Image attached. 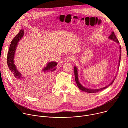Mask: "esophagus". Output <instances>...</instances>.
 Segmentation results:
<instances>
[{"mask_svg":"<svg viewBox=\"0 0 128 128\" xmlns=\"http://www.w3.org/2000/svg\"><path fill=\"white\" fill-rule=\"evenodd\" d=\"M73 60H74V58H73L72 56H69L66 57L65 58V62H70V61H72Z\"/></svg>","mask_w":128,"mask_h":128,"instance_id":"34e87169","label":"esophagus"}]
</instances>
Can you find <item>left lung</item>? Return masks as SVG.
<instances>
[{
	"instance_id": "obj_1",
	"label": "left lung",
	"mask_w": 128,
	"mask_h": 128,
	"mask_svg": "<svg viewBox=\"0 0 128 128\" xmlns=\"http://www.w3.org/2000/svg\"><path fill=\"white\" fill-rule=\"evenodd\" d=\"M109 40H114L117 43L119 44V42L118 40L116 38V36L114 33V32H112V34H110V35L109 36V37L108 38ZM119 48H120V53L121 54V46H119ZM120 58H121V54H120V58H119V63H118V69L119 68V66H120ZM74 76H75V79H76V83L77 84V86H78V88L84 91V92H87V93H97V92H99V91L100 90H102L104 89H105L106 88H107V87H108L109 86L111 85L112 84V83L114 82V80H115V78H114L113 80L109 84L108 86H105V87H103V88H98V89H91V88H85L84 86H83L80 82L79 80H78V68L76 66H74Z\"/></svg>"
}]
</instances>
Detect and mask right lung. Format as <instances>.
Masks as SVG:
<instances>
[{
    "label": "right lung",
    "mask_w": 128,
    "mask_h": 128,
    "mask_svg": "<svg viewBox=\"0 0 128 128\" xmlns=\"http://www.w3.org/2000/svg\"><path fill=\"white\" fill-rule=\"evenodd\" d=\"M24 35V30L21 29L20 30L19 32L14 38L11 42L10 48L8 50V53L7 56V63L8 67L10 71V73L12 74L13 80L14 82L20 87L23 88L26 90V92H27L30 90V88L32 86L35 85L34 83L32 82H29L26 80L22 74H21L20 72L16 69V66L14 64V57L16 52V46L18 42L23 38ZM57 63L56 62H48L46 66L42 69V71L44 72L45 76L48 78H50L52 76L53 72L57 68L56 67L57 65ZM36 84V82L35 83Z\"/></svg>",
    "instance_id": "right-lung-1"
}]
</instances>
